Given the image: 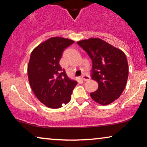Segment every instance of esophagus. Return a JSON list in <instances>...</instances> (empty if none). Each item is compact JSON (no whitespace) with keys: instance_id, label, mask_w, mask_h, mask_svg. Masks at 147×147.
Listing matches in <instances>:
<instances>
[{"instance_id":"1","label":"esophagus","mask_w":147,"mask_h":147,"mask_svg":"<svg viewBox=\"0 0 147 147\" xmlns=\"http://www.w3.org/2000/svg\"><path fill=\"white\" fill-rule=\"evenodd\" d=\"M81 78H82L84 81H88V80H90V77H89V76H86V75L83 76Z\"/></svg>"}]
</instances>
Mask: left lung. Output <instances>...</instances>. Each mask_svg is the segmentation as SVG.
I'll use <instances>...</instances> for the list:
<instances>
[{"instance_id":"obj_1","label":"left lung","mask_w":147,"mask_h":147,"mask_svg":"<svg viewBox=\"0 0 147 147\" xmlns=\"http://www.w3.org/2000/svg\"><path fill=\"white\" fill-rule=\"evenodd\" d=\"M92 60L91 78L98 89L91 93L93 100L102 105L118 99L126 86L129 66L125 53L100 38H92L77 42Z\"/></svg>"}]
</instances>
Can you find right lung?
Segmentation results:
<instances>
[{"mask_svg":"<svg viewBox=\"0 0 147 147\" xmlns=\"http://www.w3.org/2000/svg\"><path fill=\"white\" fill-rule=\"evenodd\" d=\"M74 42L62 37H52L37 46L31 53L28 77L38 100L52 109H58L71 99L78 82L67 77L59 65L65 48Z\"/></svg>","mask_w":147,"mask_h":147,"instance_id":"1","label":"right lung"}]
</instances>
